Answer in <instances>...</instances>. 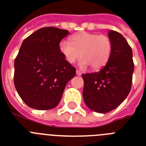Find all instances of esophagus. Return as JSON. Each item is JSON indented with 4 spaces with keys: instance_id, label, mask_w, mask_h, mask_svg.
I'll return each mask as SVG.
<instances>
[{
    "instance_id": "1",
    "label": "esophagus",
    "mask_w": 146,
    "mask_h": 146,
    "mask_svg": "<svg viewBox=\"0 0 146 146\" xmlns=\"http://www.w3.org/2000/svg\"><path fill=\"white\" fill-rule=\"evenodd\" d=\"M76 75L77 76H81L82 75V72L79 70H76Z\"/></svg>"
}]
</instances>
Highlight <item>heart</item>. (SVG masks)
Instances as JSON below:
<instances>
[{
  "instance_id": "heart-1",
  "label": "heart",
  "mask_w": 146,
  "mask_h": 146,
  "mask_svg": "<svg viewBox=\"0 0 146 146\" xmlns=\"http://www.w3.org/2000/svg\"><path fill=\"white\" fill-rule=\"evenodd\" d=\"M59 48L70 64H73L80 54L81 67L85 68L89 65L93 70H99L108 63L111 57L112 42L105 35L82 32L72 36L70 42L62 40Z\"/></svg>"
}]
</instances>
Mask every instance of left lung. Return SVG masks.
<instances>
[{
	"label": "left lung",
	"mask_w": 146,
	"mask_h": 146,
	"mask_svg": "<svg viewBox=\"0 0 146 146\" xmlns=\"http://www.w3.org/2000/svg\"><path fill=\"white\" fill-rule=\"evenodd\" d=\"M111 57L98 72L82 74L83 100L97 113H107L117 108L129 95L132 86L134 64L133 51L120 33L111 30Z\"/></svg>",
	"instance_id": "1"
}]
</instances>
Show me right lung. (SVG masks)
Returning <instances> with one entry per match:
<instances>
[{
    "label": "right lung",
    "instance_id": "obj_1",
    "mask_svg": "<svg viewBox=\"0 0 146 146\" xmlns=\"http://www.w3.org/2000/svg\"><path fill=\"white\" fill-rule=\"evenodd\" d=\"M67 30L44 27L24 40L14 61V85L28 106L49 110L59 104L76 68L60 51V42Z\"/></svg>",
    "mask_w": 146,
    "mask_h": 146
}]
</instances>
